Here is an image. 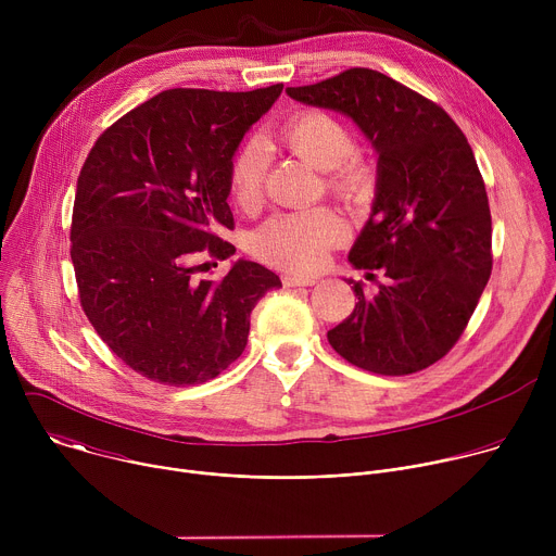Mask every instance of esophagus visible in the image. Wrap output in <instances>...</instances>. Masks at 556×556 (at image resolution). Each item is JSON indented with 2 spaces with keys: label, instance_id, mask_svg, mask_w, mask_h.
<instances>
[{
  "label": "esophagus",
  "instance_id": "34e87169",
  "mask_svg": "<svg viewBox=\"0 0 556 556\" xmlns=\"http://www.w3.org/2000/svg\"><path fill=\"white\" fill-rule=\"evenodd\" d=\"M316 279L314 277H296V275H288L283 277V286L286 288H296V286H314Z\"/></svg>",
  "mask_w": 556,
  "mask_h": 556
}]
</instances>
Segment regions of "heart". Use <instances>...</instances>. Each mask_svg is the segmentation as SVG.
Wrapping results in <instances>:
<instances>
[{"mask_svg":"<svg viewBox=\"0 0 556 556\" xmlns=\"http://www.w3.org/2000/svg\"><path fill=\"white\" fill-rule=\"evenodd\" d=\"M279 142L314 169L326 172L330 193L348 202H363L374 191L371 167L354 153V134L339 118L305 110L290 116L277 131ZM270 153L260 136L249 138L235 151L228 180L232 198L242 208H257L264 200ZM348 237V226L339 213L326 206L279 213L251 237V249L264 262L292 270L316 273L328 251Z\"/></svg>","mask_w":556,"mask_h":556,"instance_id":"obj_1","label":"heart"}]
</instances>
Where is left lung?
Listing matches in <instances>:
<instances>
[{"label":"left lung","instance_id":"obj_1","mask_svg":"<svg viewBox=\"0 0 556 556\" xmlns=\"http://www.w3.org/2000/svg\"><path fill=\"white\" fill-rule=\"evenodd\" d=\"M286 92L345 114L378 153L371 215L348 260L384 283L367 296L348 279L358 303L330 345L382 376L433 365L462 337L493 268L486 187L466 136L440 105L367 67Z\"/></svg>","mask_w":556,"mask_h":556}]
</instances>
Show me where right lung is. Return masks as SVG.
<instances>
[{
    "instance_id": "1",
    "label": "right lung",
    "mask_w": 556,
    "mask_h": 556,
    "mask_svg": "<svg viewBox=\"0 0 556 556\" xmlns=\"http://www.w3.org/2000/svg\"><path fill=\"white\" fill-rule=\"evenodd\" d=\"M283 86L253 92L167 90L94 142L76 182L70 257L78 299L108 348L140 376L200 384L242 356L251 312L279 288L257 262L198 279L200 255L235 247L228 167Z\"/></svg>"
}]
</instances>
